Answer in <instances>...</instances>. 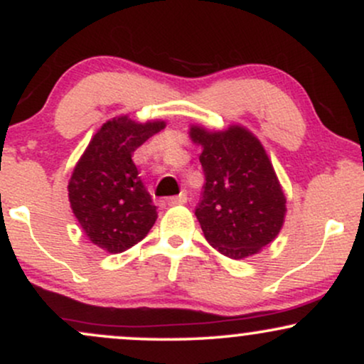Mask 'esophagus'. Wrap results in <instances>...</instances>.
Here are the masks:
<instances>
[{"instance_id": "34e87169", "label": "esophagus", "mask_w": 364, "mask_h": 364, "mask_svg": "<svg viewBox=\"0 0 364 364\" xmlns=\"http://www.w3.org/2000/svg\"><path fill=\"white\" fill-rule=\"evenodd\" d=\"M188 202V196L185 193H179L178 196H169L168 203L169 205H185Z\"/></svg>"}]
</instances>
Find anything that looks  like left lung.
<instances>
[{"label":"left lung","mask_w":364,"mask_h":364,"mask_svg":"<svg viewBox=\"0 0 364 364\" xmlns=\"http://www.w3.org/2000/svg\"><path fill=\"white\" fill-rule=\"evenodd\" d=\"M190 139L202 147L205 185L195 215L205 240L232 260L260 253L286 217V196L260 140L240 124L219 132L193 124Z\"/></svg>","instance_id":"obj_1"}]
</instances>
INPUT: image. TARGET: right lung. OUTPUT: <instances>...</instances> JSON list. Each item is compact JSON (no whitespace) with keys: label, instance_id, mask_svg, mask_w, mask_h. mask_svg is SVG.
Returning a JSON list of instances; mask_svg holds the SVG:
<instances>
[{"label":"right lung","instance_id":"add662e5","mask_svg":"<svg viewBox=\"0 0 364 364\" xmlns=\"http://www.w3.org/2000/svg\"><path fill=\"white\" fill-rule=\"evenodd\" d=\"M166 121L112 118L97 129L68 181V198L90 243L107 253L127 252L144 240L157 219L132 156Z\"/></svg>","mask_w":364,"mask_h":364}]
</instances>
